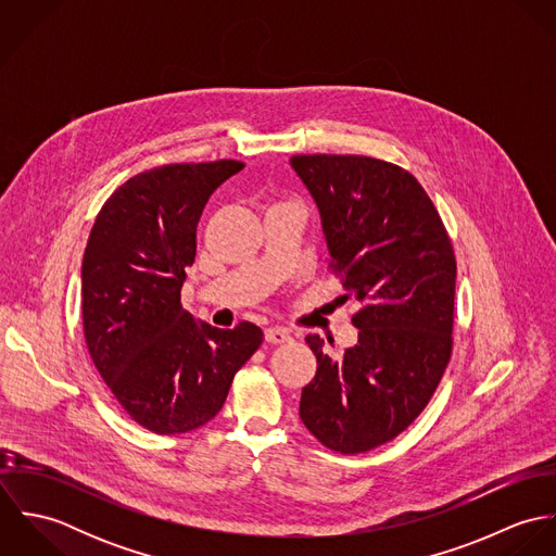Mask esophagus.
<instances>
[{"label": "esophagus", "mask_w": 556, "mask_h": 556, "mask_svg": "<svg viewBox=\"0 0 556 556\" xmlns=\"http://www.w3.org/2000/svg\"><path fill=\"white\" fill-rule=\"evenodd\" d=\"M265 340L269 344H282V342L291 340V333L285 327H267L265 329Z\"/></svg>", "instance_id": "34e87169"}]
</instances>
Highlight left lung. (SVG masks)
<instances>
[{
  "instance_id": "obj_1",
  "label": "left lung",
  "mask_w": 556,
  "mask_h": 556,
  "mask_svg": "<svg viewBox=\"0 0 556 556\" xmlns=\"http://www.w3.org/2000/svg\"><path fill=\"white\" fill-rule=\"evenodd\" d=\"M291 166L317 201L329 269L346 291L340 302L359 304L351 317L359 340L340 357L306 336L317 375L300 417L327 450L364 454L417 419L450 364L452 239L421 184L394 162L298 154Z\"/></svg>"
}]
</instances>
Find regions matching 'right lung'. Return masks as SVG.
<instances>
[{"mask_svg":"<svg viewBox=\"0 0 556 556\" xmlns=\"http://www.w3.org/2000/svg\"><path fill=\"white\" fill-rule=\"evenodd\" d=\"M241 168L225 159L143 170L104 201L87 239L80 295L89 357L130 419L156 434L214 419L263 342L254 323L218 329L181 308L203 207Z\"/></svg>","mask_w":556,"mask_h":556,"instance_id":"add662e5","label":"right lung"}]
</instances>
